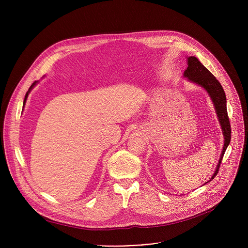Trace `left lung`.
<instances>
[{"instance_id":"left-lung-1","label":"left lung","mask_w":248,"mask_h":248,"mask_svg":"<svg viewBox=\"0 0 248 248\" xmlns=\"http://www.w3.org/2000/svg\"><path fill=\"white\" fill-rule=\"evenodd\" d=\"M184 76L188 78L190 81L202 86L207 91V93L209 94L214 104L218 121L221 125V128H222V133L224 136V146H223L222 153H221V155L219 158L216 170L213 176L211 177V179L206 182V183H209V182L212 181L217 175L220 168V164L223 159L224 153L231 140V127H230V122H229V117L227 113V108H226V96H225L223 87L221 86L220 82L216 79V77L195 56L188 57V67L184 71Z\"/></svg>"}]
</instances>
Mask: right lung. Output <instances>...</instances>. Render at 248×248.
Returning a JSON list of instances; mask_svg holds the SVG:
<instances>
[{
  "label": "right lung",
  "mask_w": 248,
  "mask_h": 248,
  "mask_svg": "<svg viewBox=\"0 0 248 248\" xmlns=\"http://www.w3.org/2000/svg\"><path fill=\"white\" fill-rule=\"evenodd\" d=\"M37 82H38V81H35V82H34V83H33V84L30 86L29 90L27 91V93H26V95H25V99H24V103H23L24 106H25V103H26V100H27V97H28V95H29V93H30V91H31V89H32V88H33V87L36 85V83H37Z\"/></svg>",
  "instance_id": "1"
}]
</instances>
